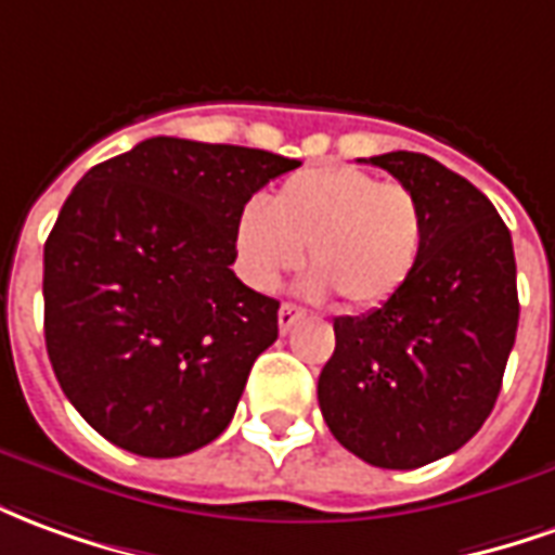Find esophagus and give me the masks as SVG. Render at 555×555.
<instances>
[{
  "label": "esophagus",
  "instance_id": "esophagus-1",
  "mask_svg": "<svg viewBox=\"0 0 555 555\" xmlns=\"http://www.w3.org/2000/svg\"><path fill=\"white\" fill-rule=\"evenodd\" d=\"M305 317V310L296 308V305H289V301H284L281 305V310H278V328H281V334H286L293 325H296L298 320Z\"/></svg>",
  "mask_w": 555,
  "mask_h": 555
}]
</instances>
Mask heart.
I'll list each match as a JSON object with an SVG mask.
<instances>
[{
  "instance_id": "b5f03b06",
  "label": "heart",
  "mask_w": 555,
  "mask_h": 555,
  "mask_svg": "<svg viewBox=\"0 0 555 555\" xmlns=\"http://www.w3.org/2000/svg\"><path fill=\"white\" fill-rule=\"evenodd\" d=\"M427 218L403 182L325 164L289 176L274 194L247 199L235 218V266L259 293H271L305 257L310 296L337 293L349 308L371 310L395 298L418 269Z\"/></svg>"
}]
</instances>
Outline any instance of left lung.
Returning <instances> with one entry per match:
<instances>
[{
	"label": "left lung",
	"mask_w": 555,
	"mask_h": 555,
	"mask_svg": "<svg viewBox=\"0 0 555 555\" xmlns=\"http://www.w3.org/2000/svg\"><path fill=\"white\" fill-rule=\"evenodd\" d=\"M418 194L424 254L395 298L334 320L317 385L340 446L379 469L454 454L493 412L517 337V266L505 221L473 182L418 152L367 158Z\"/></svg>",
	"instance_id": "obj_1"
}]
</instances>
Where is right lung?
Here are the masks:
<instances>
[{"instance_id":"add662e5","label":"right lung","mask_w":555,"mask_h":555,"mask_svg":"<svg viewBox=\"0 0 555 555\" xmlns=\"http://www.w3.org/2000/svg\"><path fill=\"white\" fill-rule=\"evenodd\" d=\"M301 167L152 137L82 176L44 245V337L62 391L113 446L182 457L227 430L281 301L235 271V218Z\"/></svg>"}]
</instances>
